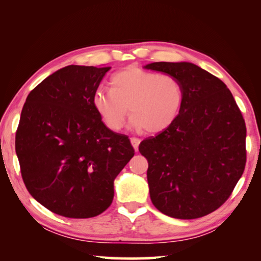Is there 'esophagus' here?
Returning <instances> with one entry per match:
<instances>
[{
    "label": "esophagus",
    "mask_w": 261,
    "mask_h": 261,
    "mask_svg": "<svg viewBox=\"0 0 261 261\" xmlns=\"http://www.w3.org/2000/svg\"><path fill=\"white\" fill-rule=\"evenodd\" d=\"M130 142H132V145H133V148L135 149V151H138L139 150V145H140V139L138 138H132L130 139Z\"/></svg>",
    "instance_id": "esophagus-1"
}]
</instances>
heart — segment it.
<instances>
[{"mask_svg": "<svg viewBox=\"0 0 261 261\" xmlns=\"http://www.w3.org/2000/svg\"><path fill=\"white\" fill-rule=\"evenodd\" d=\"M184 97V88L175 76L133 67L114 73L111 89L96 90L91 103L109 129H120L129 107V128L159 133L179 116Z\"/></svg>", "mask_w": 261, "mask_h": 261, "instance_id": "obj_1", "label": "heart"}]
</instances>
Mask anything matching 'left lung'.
<instances>
[{"instance_id":"8db88e82","label":"left lung","mask_w":261,"mask_h":261,"mask_svg":"<svg viewBox=\"0 0 261 261\" xmlns=\"http://www.w3.org/2000/svg\"><path fill=\"white\" fill-rule=\"evenodd\" d=\"M144 68L175 76L184 104L172 125L141 142L150 198L162 213L197 219L231 195L246 163V127L227 86L193 63L156 62Z\"/></svg>"}]
</instances>
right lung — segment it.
<instances>
[{"label": "right lung", "instance_id": "obj_1", "mask_svg": "<svg viewBox=\"0 0 261 261\" xmlns=\"http://www.w3.org/2000/svg\"><path fill=\"white\" fill-rule=\"evenodd\" d=\"M111 67L68 65L27 96L16 153L32 197L62 217L93 218L112 203L113 182L134 156L126 135L104 125L93 95Z\"/></svg>", "mask_w": 261, "mask_h": 261}]
</instances>
